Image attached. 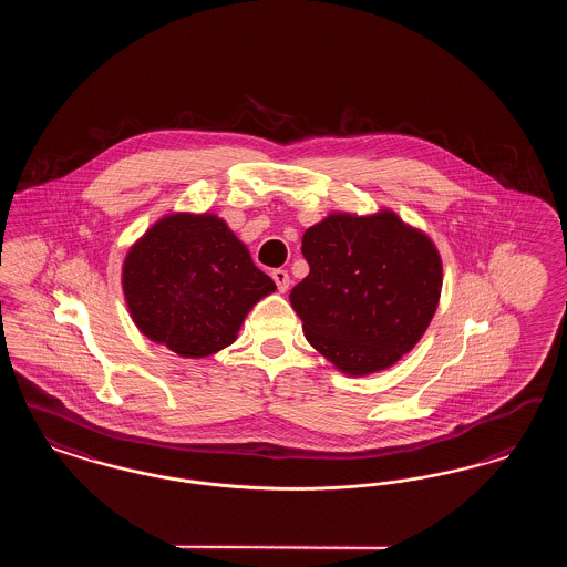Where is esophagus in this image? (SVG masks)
Listing matches in <instances>:
<instances>
[{"label":"esophagus","instance_id":"esophagus-1","mask_svg":"<svg viewBox=\"0 0 567 567\" xmlns=\"http://www.w3.org/2000/svg\"><path fill=\"white\" fill-rule=\"evenodd\" d=\"M271 278H274V282H276L280 293H285L289 289V285H291V276H289L287 270H274L271 271Z\"/></svg>","mask_w":567,"mask_h":567}]
</instances>
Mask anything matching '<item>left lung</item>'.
I'll use <instances>...</instances> for the list:
<instances>
[{
    "mask_svg": "<svg viewBox=\"0 0 567 567\" xmlns=\"http://www.w3.org/2000/svg\"><path fill=\"white\" fill-rule=\"evenodd\" d=\"M310 274L291 306L306 340L347 377L395 365L423 338L442 293L432 238L389 208L331 213L306 229Z\"/></svg>",
    "mask_w": 567,
    "mask_h": 567,
    "instance_id": "1",
    "label": "left lung"
}]
</instances>
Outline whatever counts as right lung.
Instances as JSON below:
<instances>
[{
	"instance_id": "right-lung-1",
	"label": "right lung",
	"mask_w": 567,
	"mask_h": 567,
	"mask_svg": "<svg viewBox=\"0 0 567 567\" xmlns=\"http://www.w3.org/2000/svg\"><path fill=\"white\" fill-rule=\"evenodd\" d=\"M121 285L135 327L187 359L234 344L252 306L276 291L213 213L162 216L130 246Z\"/></svg>"
}]
</instances>
